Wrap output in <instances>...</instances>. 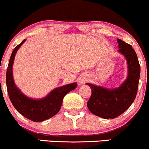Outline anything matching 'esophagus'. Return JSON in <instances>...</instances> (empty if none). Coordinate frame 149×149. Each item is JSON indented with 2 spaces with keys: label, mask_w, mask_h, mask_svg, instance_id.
Returning <instances> with one entry per match:
<instances>
[{
  "label": "esophagus",
  "mask_w": 149,
  "mask_h": 149,
  "mask_svg": "<svg viewBox=\"0 0 149 149\" xmlns=\"http://www.w3.org/2000/svg\"><path fill=\"white\" fill-rule=\"evenodd\" d=\"M85 79H79V83L80 84H83L85 82Z\"/></svg>",
  "instance_id": "esophagus-1"
}]
</instances>
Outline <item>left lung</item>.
<instances>
[{"instance_id":"obj_1","label":"left lung","mask_w":149,"mask_h":149,"mask_svg":"<svg viewBox=\"0 0 149 149\" xmlns=\"http://www.w3.org/2000/svg\"><path fill=\"white\" fill-rule=\"evenodd\" d=\"M118 52L124 55L128 63V77L120 87L104 88L87 83L92 90L87 102L89 110L95 116L105 119L116 118L131 105L137 95L141 68L139 59L131 45L118 39Z\"/></svg>"}]
</instances>
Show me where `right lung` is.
<instances>
[{
  "label": "right lung",
  "instance_id": "1",
  "mask_svg": "<svg viewBox=\"0 0 149 149\" xmlns=\"http://www.w3.org/2000/svg\"><path fill=\"white\" fill-rule=\"evenodd\" d=\"M15 47L10 56L6 72V86L9 98L16 110L22 116L34 122H41L51 118L60 110L63 98L69 92L76 88L77 83L69 84L53 90L47 97L39 100L31 99L24 95L16 87L13 77V64L15 55L24 43Z\"/></svg>",
  "mask_w": 149,
  "mask_h": 149
}]
</instances>
